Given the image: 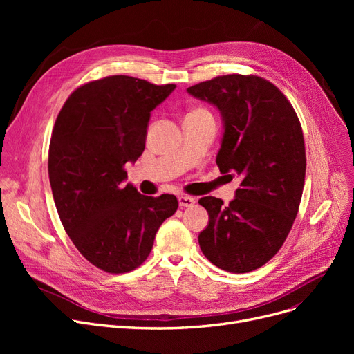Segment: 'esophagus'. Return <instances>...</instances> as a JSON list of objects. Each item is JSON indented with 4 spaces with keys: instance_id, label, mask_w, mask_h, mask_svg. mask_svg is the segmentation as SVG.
Masks as SVG:
<instances>
[{
    "instance_id": "34e87169",
    "label": "esophagus",
    "mask_w": 354,
    "mask_h": 354,
    "mask_svg": "<svg viewBox=\"0 0 354 354\" xmlns=\"http://www.w3.org/2000/svg\"><path fill=\"white\" fill-rule=\"evenodd\" d=\"M178 202H179V207L183 208H189L195 203V199L192 196H187V195H180L178 196Z\"/></svg>"
}]
</instances>
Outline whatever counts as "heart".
<instances>
[{"instance_id":"1","label":"heart","mask_w":354,"mask_h":354,"mask_svg":"<svg viewBox=\"0 0 354 354\" xmlns=\"http://www.w3.org/2000/svg\"><path fill=\"white\" fill-rule=\"evenodd\" d=\"M195 111H205V110H195Z\"/></svg>"}]
</instances>
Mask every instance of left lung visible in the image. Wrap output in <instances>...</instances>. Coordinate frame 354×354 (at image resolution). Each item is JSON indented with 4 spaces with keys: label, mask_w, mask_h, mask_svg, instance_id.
Listing matches in <instances>:
<instances>
[{
    "label": "left lung",
    "mask_w": 354,
    "mask_h": 354,
    "mask_svg": "<svg viewBox=\"0 0 354 354\" xmlns=\"http://www.w3.org/2000/svg\"><path fill=\"white\" fill-rule=\"evenodd\" d=\"M187 91L219 110L216 165L241 180L230 205L215 196L198 201L209 215L199 247L218 268L250 272L281 248L299 212L306 176L300 120L283 93L257 76L228 74Z\"/></svg>",
    "instance_id": "left-lung-1"
}]
</instances>
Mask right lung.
<instances>
[{
    "mask_svg": "<svg viewBox=\"0 0 354 354\" xmlns=\"http://www.w3.org/2000/svg\"><path fill=\"white\" fill-rule=\"evenodd\" d=\"M175 87L104 77L74 90L55 120L48 151L55 208L73 244L103 271L139 267L178 209L175 195L145 196L124 171L145 151L152 110Z\"/></svg>",
    "mask_w": 354,
    "mask_h": 354,
    "instance_id": "1",
    "label": "right lung"
}]
</instances>
